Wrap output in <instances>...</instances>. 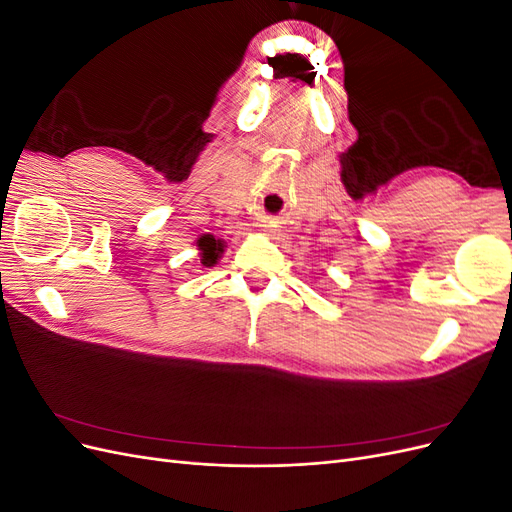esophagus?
<instances>
[{"mask_svg": "<svg viewBox=\"0 0 512 512\" xmlns=\"http://www.w3.org/2000/svg\"><path fill=\"white\" fill-rule=\"evenodd\" d=\"M260 230H265V232H269V224H260Z\"/></svg>", "mask_w": 512, "mask_h": 512, "instance_id": "34e87169", "label": "esophagus"}]
</instances>
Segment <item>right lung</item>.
Here are the masks:
<instances>
[{"instance_id":"right-lung-1","label":"right lung","mask_w":512,"mask_h":512,"mask_svg":"<svg viewBox=\"0 0 512 512\" xmlns=\"http://www.w3.org/2000/svg\"><path fill=\"white\" fill-rule=\"evenodd\" d=\"M198 250H200V262L205 267H213L218 262L220 254L224 252V243L220 239H215L213 235H205L203 239H198Z\"/></svg>"}]
</instances>
